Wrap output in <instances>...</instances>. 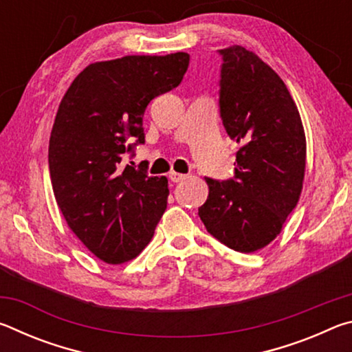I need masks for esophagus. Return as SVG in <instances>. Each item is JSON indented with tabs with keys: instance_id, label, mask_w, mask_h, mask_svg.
<instances>
[{
	"instance_id": "34e87169",
	"label": "esophagus",
	"mask_w": 352,
	"mask_h": 352,
	"mask_svg": "<svg viewBox=\"0 0 352 352\" xmlns=\"http://www.w3.org/2000/svg\"><path fill=\"white\" fill-rule=\"evenodd\" d=\"M184 178H186V175L178 174V172H170V174H169V180L172 183H180L182 180H184Z\"/></svg>"
}]
</instances>
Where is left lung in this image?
<instances>
[{"mask_svg": "<svg viewBox=\"0 0 352 352\" xmlns=\"http://www.w3.org/2000/svg\"><path fill=\"white\" fill-rule=\"evenodd\" d=\"M219 56L220 119L241 148L233 178L206 177L210 195L199 216L223 245L252 253L275 239L298 204L305 130L287 87L269 65L237 45Z\"/></svg>", "mask_w": 352, "mask_h": 352, "instance_id": "left-lung-1", "label": "left lung"}]
</instances>
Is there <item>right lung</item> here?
<instances>
[{"label":"right lung","mask_w":352,"mask_h":352,"mask_svg":"<svg viewBox=\"0 0 352 352\" xmlns=\"http://www.w3.org/2000/svg\"><path fill=\"white\" fill-rule=\"evenodd\" d=\"M189 54L91 63L65 93L50 138L52 189L65 220L109 264L138 256L168 205V178L122 162L144 144L148 102L180 85Z\"/></svg>","instance_id":"obj_1"}]
</instances>
